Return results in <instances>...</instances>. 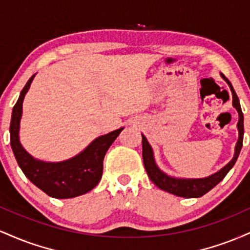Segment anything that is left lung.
<instances>
[{
  "instance_id": "1",
  "label": "left lung",
  "mask_w": 250,
  "mask_h": 250,
  "mask_svg": "<svg viewBox=\"0 0 250 250\" xmlns=\"http://www.w3.org/2000/svg\"><path fill=\"white\" fill-rule=\"evenodd\" d=\"M222 77L226 80V82L228 83L229 87H230L231 93H233V105L236 108V110L239 111V123H237V128H239V140H237L236 148H235V155L230 162L221 169L220 171L215 173L214 175L206 177V179H196V180H186V179H174V177L168 176L165 173H162L157 166L155 165L154 156H153V150L151 147L149 146L145 136L142 135V157H143V165H145V169L147 171L149 179L151 180V182L155 186H157L162 190L167 191V193L174 194L176 196L181 197H200L203 196L206 193H208L209 190H211L217 183H220L221 181L225 179V176L228 174V171L234 167L235 162H236L237 157H239L241 148H242V142H243V133H245V128H243V113L241 110V105L239 97H237L236 93H235L233 85L229 82V80L222 74Z\"/></svg>"
}]
</instances>
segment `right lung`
I'll return each instance as SVG.
<instances>
[{"mask_svg":"<svg viewBox=\"0 0 250 250\" xmlns=\"http://www.w3.org/2000/svg\"><path fill=\"white\" fill-rule=\"evenodd\" d=\"M34 76L30 77L22 89L11 114L10 146L16 161L30 182L51 197L71 199L88 193L101 180L104 155L123 128L97 137L81 154L68 161L49 163L33 159L20 143L19 127L22 102Z\"/></svg>","mask_w":250,"mask_h":250,"instance_id":"add662e5","label":"right lung"}]
</instances>
